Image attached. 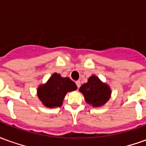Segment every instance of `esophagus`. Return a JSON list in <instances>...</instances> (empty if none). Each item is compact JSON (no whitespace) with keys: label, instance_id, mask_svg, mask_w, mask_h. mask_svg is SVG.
Listing matches in <instances>:
<instances>
[{"label":"esophagus","instance_id":"1","mask_svg":"<svg viewBox=\"0 0 146 146\" xmlns=\"http://www.w3.org/2000/svg\"><path fill=\"white\" fill-rule=\"evenodd\" d=\"M76 86H77V88H79L80 87V80H76Z\"/></svg>","mask_w":146,"mask_h":146}]
</instances>
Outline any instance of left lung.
<instances>
[{
    "mask_svg": "<svg viewBox=\"0 0 146 146\" xmlns=\"http://www.w3.org/2000/svg\"><path fill=\"white\" fill-rule=\"evenodd\" d=\"M79 91L84 95L86 102L93 107L103 106L111 96V90L109 85L102 82L95 75L90 76L88 83L84 84Z\"/></svg>",
    "mask_w": 146,
    "mask_h": 146,
    "instance_id": "8db88e82",
    "label": "left lung"
}]
</instances>
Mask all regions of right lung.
Masks as SVG:
<instances>
[{"mask_svg": "<svg viewBox=\"0 0 146 146\" xmlns=\"http://www.w3.org/2000/svg\"><path fill=\"white\" fill-rule=\"evenodd\" d=\"M77 88L76 84L69 77H62L60 74L54 73L45 84L37 88V96L46 107H60L67 92Z\"/></svg>", "mask_w": 146, "mask_h": 146, "instance_id": "1", "label": "right lung"}]
</instances>
